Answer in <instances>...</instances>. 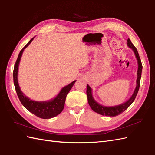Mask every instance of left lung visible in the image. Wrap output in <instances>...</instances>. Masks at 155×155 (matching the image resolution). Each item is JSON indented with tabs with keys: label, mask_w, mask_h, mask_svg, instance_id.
Returning a JSON list of instances; mask_svg holds the SVG:
<instances>
[{
	"label": "left lung",
	"mask_w": 155,
	"mask_h": 155,
	"mask_svg": "<svg viewBox=\"0 0 155 155\" xmlns=\"http://www.w3.org/2000/svg\"><path fill=\"white\" fill-rule=\"evenodd\" d=\"M127 46L129 48H131L133 51H134L135 55L137 60V64H138V70H137V78L136 81V87L135 91L133 93L132 96L130 97L128 100L124 103H122L121 104L117 106H102L101 104L97 102L94 98H93L92 93V88L90 87L88 84L86 85V94H87V98H88V102L90 106L92 108V110L95 111V112L98 113L100 115H102V116H109V117H114L118 116V115L121 114L122 112H124L125 110H126L129 106L134 102L135 100L136 96L137 94V92L139 91V86H140V81H141V73H142V63L141 59H140L139 55L137 50L136 48L134 46V45L132 44L131 40L129 39H127Z\"/></svg>",
	"instance_id": "1"
}]
</instances>
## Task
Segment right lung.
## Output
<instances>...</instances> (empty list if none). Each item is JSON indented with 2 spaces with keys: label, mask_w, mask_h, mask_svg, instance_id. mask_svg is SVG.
I'll list each match as a JSON object with an SVG mask.
<instances>
[{
  "label": "right lung",
  "mask_w": 155,
  "mask_h": 155,
  "mask_svg": "<svg viewBox=\"0 0 155 155\" xmlns=\"http://www.w3.org/2000/svg\"><path fill=\"white\" fill-rule=\"evenodd\" d=\"M34 38H31L30 41L24 47V48L21 50L18 57L16 63L14 64L13 71L14 84V86H15L17 95L18 96L21 103L29 111H30L35 116L40 118L50 119L57 116V115H59L63 111L64 106V102H65L66 96L77 81H74L69 84L64 86L61 90V91L56 97L51 100H48V101H34V100H32L30 98H28L21 92L18 84V72L20 61L24 50L30 44V43L33 41Z\"/></svg>",
  "instance_id": "1"
}]
</instances>
